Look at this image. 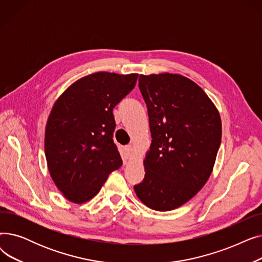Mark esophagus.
I'll return each mask as SVG.
<instances>
[{"instance_id":"obj_1","label":"esophagus","mask_w":262,"mask_h":262,"mask_svg":"<svg viewBox=\"0 0 262 262\" xmlns=\"http://www.w3.org/2000/svg\"><path fill=\"white\" fill-rule=\"evenodd\" d=\"M124 157L125 159H130L133 157V148L130 145L124 147Z\"/></svg>"}]
</instances>
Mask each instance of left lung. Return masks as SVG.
<instances>
[{
  "instance_id": "8db88e82",
  "label": "left lung",
  "mask_w": 262,
  "mask_h": 262,
  "mask_svg": "<svg viewBox=\"0 0 262 262\" xmlns=\"http://www.w3.org/2000/svg\"><path fill=\"white\" fill-rule=\"evenodd\" d=\"M152 143L145 176L134 187L150 209L181 207L207 183L222 138L219 110L193 80L181 74H141Z\"/></svg>"
}]
</instances>
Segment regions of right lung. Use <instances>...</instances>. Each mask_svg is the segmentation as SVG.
<instances>
[{
  "label": "right lung",
  "mask_w": 262,
  "mask_h": 262,
  "mask_svg": "<svg viewBox=\"0 0 262 262\" xmlns=\"http://www.w3.org/2000/svg\"><path fill=\"white\" fill-rule=\"evenodd\" d=\"M137 78V73H92L74 81L53 105L45 152L52 180L68 201H90L110 172L122 166L113 139V109L134 89Z\"/></svg>",
  "instance_id": "1"
}]
</instances>
